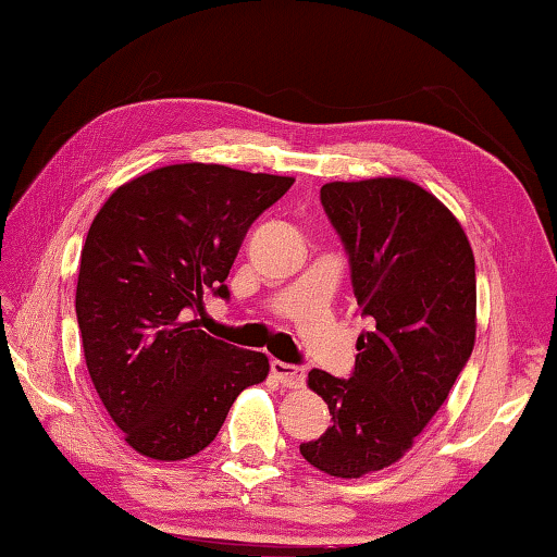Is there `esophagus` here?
<instances>
[{
	"mask_svg": "<svg viewBox=\"0 0 557 557\" xmlns=\"http://www.w3.org/2000/svg\"><path fill=\"white\" fill-rule=\"evenodd\" d=\"M272 374L277 376L282 386H289V389H299L305 384V369L297 364H287V361H272Z\"/></svg>",
	"mask_w": 557,
	"mask_h": 557,
	"instance_id": "34e87169",
	"label": "esophagus"
}]
</instances>
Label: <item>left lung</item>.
Segmentation results:
<instances>
[{
  "instance_id": "left-lung-1",
  "label": "left lung",
  "mask_w": 557,
  "mask_h": 557,
  "mask_svg": "<svg viewBox=\"0 0 557 557\" xmlns=\"http://www.w3.org/2000/svg\"><path fill=\"white\" fill-rule=\"evenodd\" d=\"M320 200L372 330L359 334L349 379L310 372L332 426L299 454L359 479L409 451L463 372L475 342V260L451 210L411 181L326 183Z\"/></svg>"
}]
</instances>
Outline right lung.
Returning a JSON list of instances; mask_svg holds the SVG:
<instances>
[{
    "mask_svg": "<svg viewBox=\"0 0 557 557\" xmlns=\"http://www.w3.org/2000/svg\"><path fill=\"white\" fill-rule=\"evenodd\" d=\"M295 178L215 163L156 168L111 193L88 227L76 320L96 394L126 444L181 461L218 436L237 394L264 382L262 351L198 330L247 227Z\"/></svg>",
    "mask_w": 557,
    "mask_h": 557,
    "instance_id": "right-lung-1",
    "label": "right lung"
}]
</instances>
